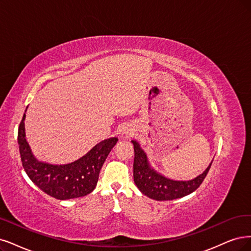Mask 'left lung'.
<instances>
[{"mask_svg":"<svg viewBox=\"0 0 251 251\" xmlns=\"http://www.w3.org/2000/svg\"><path fill=\"white\" fill-rule=\"evenodd\" d=\"M134 146V161H133V179L134 183L145 196L156 201H172L188 196L197 190L211 168L207 170L196 179L190 181H174L163 177L156 173L148 162L145 152L141 149L140 145L132 141Z\"/></svg>","mask_w":251,"mask_h":251,"instance_id":"8db88e82","label":"left lung"}]
</instances>
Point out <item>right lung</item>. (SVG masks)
<instances>
[{
    "label": "right lung",
    "mask_w": 251,
    "mask_h": 251,
    "mask_svg": "<svg viewBox=\"0 0 251 251\" xmlns=\"http://www.w3.org/2000/svg\"><path fill=\"white\" fill-rule=\"evenodd\" d=\"M25 115L18 127L17 142L23 166L32 182L57 200L81 198L94 190L102 165L118 138L110 137L102 141L81 158L68 164L40 162L33 156L25 137Z\"/></svg>",
    "instance_id": "obj_1"
}]
</instances>
